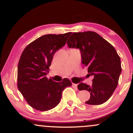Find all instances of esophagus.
I'll return each instance as SVG.
<instances>
[{"instance_id":"obj_1","label":"esophagus","mask_w":133,"mask_h":133,"mask_svg":"<svg viewBox=\"0 0 133 133\" xmlns=\"http://www.w3.org/2000/svg\"><path fill=\"white\" fill-rule=\"evenodd\" d=\"M72 88H77V84L72 83Z\"/></svg>"}]
</instances>
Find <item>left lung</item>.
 <instances>
[{"label":"left lung","mask_w":133,"mask_h":133,"mask_svg":"<svg viewBox=\"0 0 133 133\" xmlns=\"http://www.w3.org/2000/svg\"><path fill=\"white\" fill-rule=\"evenodd\" d=\"M69 48L80 50L81 62L92 76L91 86L79 84V90H87L91 94L86 102L90 105L102 104L110 98L117 86L121 73L119 56L110 43L92 31L74 32L69 38Z\"/></svg>","instance_id":"8db88e82"}]
</instances>
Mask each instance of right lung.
Masks as SVG:
<instances>
[{
  "label": "right lung",
  "mask_w": 133,
  "mask_h": 133,
  "mask_svg": "<svg viewBox=\"0 0 133 133\" xmlns=\"http://www.w3.org/2000/svg\"><path fill=\"white\" fill-rule=\"evenodd\" d=\"M71 34L41 36L29 44L21 54L17 88L27 103L36 110L46 111L55 108L60 102L63 90L72 86L67 78L57 82L46 77L54 54L65 45Z\"/></svg>",
  "instance_id": "add662e5"
}]
</instances>
